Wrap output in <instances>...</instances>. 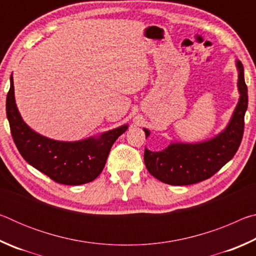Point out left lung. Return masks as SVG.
<instances>
[{
  "mask_svg": "<svg viewBox=\"0 0 256 256\" xmlns=\"http://www.w3.org/2000/svg\"><path fill=\"white\" fill-rule=\"evenodd\" d=\"M236 66L240 96L227 128L211 140L200 144H172L158 152L146 148V167L156 178L170 185L196 184L214 176L235 156L244 133V116L248 102L244 68L240 60ZM144 133L146 138L150 136L146 128Z\"/></svg>",
  "mask_w": 256,
  "mask_h": 256,
  "instance_id": "8db88e82",
  "label": "left lung"
}]
</instances>
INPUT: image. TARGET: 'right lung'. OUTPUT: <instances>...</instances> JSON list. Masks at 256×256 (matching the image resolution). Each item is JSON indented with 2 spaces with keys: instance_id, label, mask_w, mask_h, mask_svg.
<instances>
[{
  "instance_id": "right-lung-1",
  "label": "right lung",
  "mask_w": 256,
  "mask_h": 256,
  "mask_svg": "<svg viewBox=\"0 0 256 256\" xmlns=\"http://www.w3.org/2000/svg\"><path fill=\"white\" fill-rule=\"evenodd\" d=\"M10 84L6 118L14 144L26 162L60 184L81 185L96 180L105 167L112 146L126 131L128 125L81 141L52 140L32 131L24 122L16 105L12 76Z\"/></svg>"
}]
</instances>
